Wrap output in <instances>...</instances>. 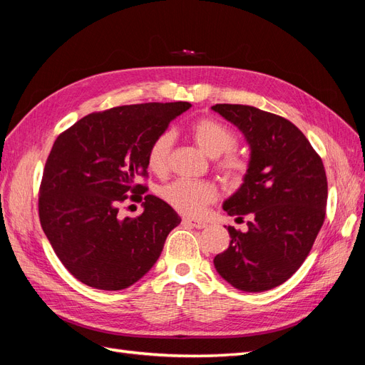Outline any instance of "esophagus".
I'll return each mask as SVG.
<instances>
[{"instance_id": "esophagus-1", "label": "esophagus", "mask_w": 365, "mask_h": 365, "mask_svg": "<svg viewBox=\"0 0 365 365\" xmlns=\"http://www.w3.org/2000/svg\"><path fill=\"white\" fill-rule=\"evenodd\" d=\"M182 224H184V225H189V227H193V228H197V230H201V228H205V227H207V224L202 222V220L190 219V217H184V219H182Z\"/></svg>"}]
</instances>
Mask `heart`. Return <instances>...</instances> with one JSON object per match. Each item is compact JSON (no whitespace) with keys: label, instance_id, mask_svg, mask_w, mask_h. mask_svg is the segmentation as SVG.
Instances as JSON below:
<instances>
[{"label":"heart","instance_id":"obj_1","mask_svg":"<svg viewBox=\"0 0 365 365\" xmlns=\"http://www.w3.org/2000/svg\"><path fill=\"white\" fill-rule=\"evenodd\" d=\"M192 135L196 145L202 149L210 158H217L223 155L217 163L219 170L224 178L231 182H239L247 172V163L230 150L236 146V135L230 128L215 118H200L192 126ZM173 145V134L170 130H164L152 140L148 149V168L153 173H164L168 170L170 149ZM213 185L205 181L176 180L163 185L160 196L173 207L176 212L189 216L200 215L207 204L215 200Z\"/></svg>","mask_w":365,"mask_h":365}]
</instances>
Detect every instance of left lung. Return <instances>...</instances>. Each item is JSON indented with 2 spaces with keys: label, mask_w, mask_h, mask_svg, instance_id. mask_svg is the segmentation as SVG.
<instances>
[{
  "label": "left lung",
  "mask_w": 365,
  "mask_h": 365,
  "mask_svg": "<svg viewBox=\"0 0 365 365\" xmlns=\"http://www.w3.org/2000/svg\"><path fill=\"white\" fill-rule=\"evenodd\" d=\"M212 109L250 148L244 182L222 208L230 216H251L247 233L227 227L230 245L215 257V268L239 291H268L288 280L312 250L326 216L324 165L289 120L247 105Z\"/></svg>",
  "instance_id": "obj_1"
}]
</instances>
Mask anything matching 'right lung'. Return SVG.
I'll return each mask as SVG.
<instances>
[{
  "label": "right lung",
  "instance_id": "right-lung-1",
  "mask_svg": "<svg viewBox=\"0 0 365 365\" xmlns=\"http://www.w3.org/2000/svg\"><path fill=\"white\" fill-rule=\"evenodd\" d=\"M192 105L141 103L93 113L56 138L39 189L43 233L74 277L103 291L126 289L158 260L178 213L146 195L138 217L118 216L132 193L141 201L152 140Z\"/></svg>",
  "mask_w": 365,
  "mask_h": 365
}]
</instances>
